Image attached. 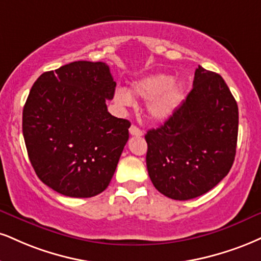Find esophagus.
Wrapping results in <instances>:
<instances>
[{
	"label": "esophagus",
	"mask_w": 261,
	"mask_h": 261,
	"mask_svg": "<svg viewBox=\"0 0 261 261\" xmlns=\"http://www.w3.org/2000/svg\"><path fill=\"white\" fill-rule=\"evenodd\" d=\"M128 131H130V135H133V136H142L143 135V131L137 127L136 125H131L130 128H128Z\"/></svg>",
	"instance_id": "obj_1"
}]
</instances>
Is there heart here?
<instances>
[{"mask_svg":"<svg viewBox=\"0 0 261 261\" xmlns=\"http://www.w3.org/2000/svg\"><path fill=\"white\" fill-rule=\"evenodd\" d=\"M148 100L147 109L156 120H164L174 114L184 98V89L180 83H172V77L165 74H154L143 77L133 85L131 92L126 89H117L114 100L119 107L126 108L134 105V97Z\"/></svg>","mask_w":261,"mask_h":261,"instance_id":"1","label":"heart"}]
</instances>
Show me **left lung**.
I'll return each mask as SVG.
<instances>
[{"instance_id": "8db88e82", "label": "left lung", "mask_w": 261, "mask_h": 261, "mask_svg": "<svg viewBox=\"0 0 261 261\" xmlns=\"http://www.w3.org/2000/svg\"><path fill=\"white\" fill-rule=\"evenodd\" d=\"M237 135L236 99L220 75L198 65L186 99L144 136L150 181L171 199L202 196L230 171Z\"/></svg>"}]
</instances>
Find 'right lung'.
<instances>
[{
  "label": "right lung",
  "mask_w": 261,
  "mask_h": 261,
  "mask_svg": "<svg viewBox=\"0 0 261 261\" xmlns=\"http://www.w3.org/2000/svg\"><path fill=\"white\" fill-rule=\"evenodd\" d=\"M115 81L103 62L46 71L23 109V136L36 175L56 192L89 198L108 187L128 140L130 121L113 117Z\"/></svg>",
  "instance_id": "1"
}]
</instances>
